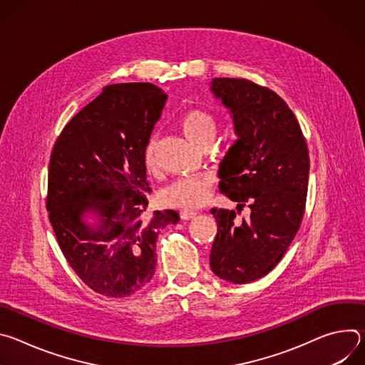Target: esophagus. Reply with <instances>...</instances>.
<instances>
[{"label": "esophagus", "mask_w": 365, "mask_h": 365, "mask_svg": "<svg viewBox=\"0 0 365 365\" xmlns=\"http://www.w3.org/2000/svg\"><path fill=\"white\" fill-rule=\"evenodd\" d=\"M196 215H197V214L193 212V211H182V212H180V218H182V220H193Z\"/></svg>", "instance_id": "1"}]
</instances>
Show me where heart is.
<instances>
[{
    "mask_svg": "<svg viewBox=\"0 0 365 365\" xmlns=\"http://www.w3.org/2000/svg\"><path fill=\"white\" fill-rule=\"evenodd\" d=\"M179 125L183 134L197 147L203 148L211 145L217 137L218 124L215 117L200 108H192L183 113L179 120ZM155 147L158 138L151 135L143 151V162L145 170L154 175L159 169L158 158H155ZM214 186V178L211 175H196L182 178L169 185L160 193V202L169 207H179V210H196L203 206L211 197Z\"/></svg>",
    "mask_w": 365,
    "mask_h": 365,
    "instance_id": "1",
    "label": "heart"
}]
</instances>
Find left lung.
<instances>
[{
    "mask_svg": "<svg viewBox=\"0 0 365 365\" xmlns=\"http://www.w3.org/2000/svg\"><path fill=\"white\" fill-rule=\"evenodd\" d=\"M231 111L238 140L220 166V192L247 205L211 211L218 232L211 250L212 272L234 284L270 273L292 244L303 214L309 151L299 121L272 89L248 79L215 78L211 86Z\"/></svg>",
    "mask_w": 365,
    "mask_h": 365,
    "instance_id": "8db88e82",
    "label": "left lung"
}]
</instances>
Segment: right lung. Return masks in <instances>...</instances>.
Here are the masks:
<instances>
[{
	"label": "right lung",
	"mask_w": 365,
	"mask_h": 365,
	"mask_svg": "<svg viewBox=\"0 0 365 365\" xmlns=\"http://www.w3.org/2000/svg\"><path fill=\"white\" fill-rule=\"evenodd\" d=\"M168 95L148 82L108 85L62 130L48 163L46 207L59 247L93 292L127 297L155 270L160 230L176 211L147 214L143 151ZM93 210L98 229L81 217Z\"/></svg>",
	"instance_id": "add662e5"
}]
</instances>
